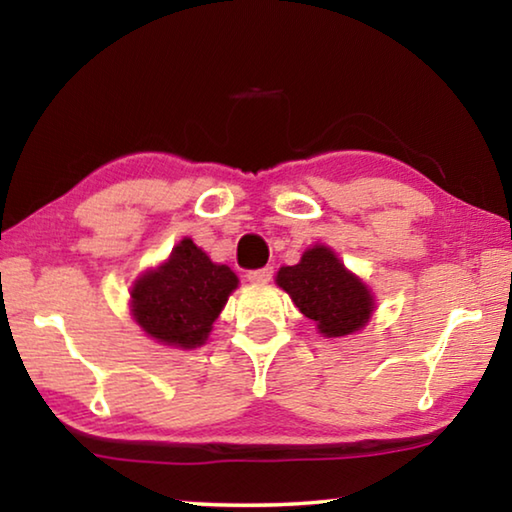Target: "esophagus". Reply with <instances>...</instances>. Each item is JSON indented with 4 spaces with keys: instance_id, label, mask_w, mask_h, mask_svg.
Instances as JSON below:
<instances>
[{
    "instance_id": "obj_1",
    "label": "esophagus",
    "mask_w": 512,
    "mask_h": 512,
    "mask_svg": "<svg viewBox=\"0 0 512 512\" xmlns=\"http://www.w3.org/2000/svg\"><path fill=\"white\" fill-rule=\"evenodd\" d=\"M248 282L253 284H268L273 277V268L271 266H264V268H257V271H248Z\"/></svg>"
}]
</instances>
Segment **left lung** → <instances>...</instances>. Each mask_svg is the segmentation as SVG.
<instances>
[{
	"mask_svg": "<svg viewBox=\"0 0 512 512\" xmlns=\"http://www.w3.org/2000/svg\"><path fill=\"white\" fill-rule=\"evenodd\" d=\"M275 282L327 339L359 332L375 311L370 289L327 246L305 250L296 266L277 271Z\"/></svg>",
	"mask_w": 512,
	"mask_h": 512,
	"instance_id": "left-lung-1",
	"label": "left lung"
}]
</instances>
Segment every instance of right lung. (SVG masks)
Instances as JSON below:
<instances>
[{"instance_id": "add662e5", "label": "right lung", "mask_w": 512, "mask_h": 512, "mask_svg": "<svg viewBox=\"0 0 512 512\" xmlns=\"http://www.w3.org/2000/svg\"><path fill=\"white\" fill-rule=\"evenodd\" d=\"M237 284L230 266L214 264L192 239H183L167 262L135 280L133 318L158 343L192 350L207 341Z\"/></svg>"}]
</instances>
